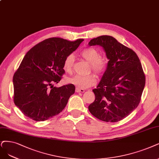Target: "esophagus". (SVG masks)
<instances>
[{"mask_svg":"<svg viewBox=\"0 0 159 159\" xmlns=\"http://www.w3.org/2000/svg\"><path fill=\"white\" fill-rule=\"evenodd\" d=\"M84 89H78V88H76L75 89V92H77V93H83L84 92Z\"/></svg>","mask_w":159,"mask_h":159,"instance_id":"obj_1","label":"esophagus"}]
</instances>
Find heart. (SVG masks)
<instances>
[{"mask_svg":"<svg viewBox=\"0 0 159 159\" xmlns=\"http://www.w3.org/2000/svg\"><path fill=\"white\" fill-rule=\"evenodd\" d=\"M79 56L90 63V71L92 70L97 76H101L106 71L107 67V60L101 57L99 50L95 48H86L79 52ZM75 58L73 54H69L65 58L63 69L67 73L73 70ZM67 83L73 84L80 89H85L96 84V78L93 74L88 75H74L67 79Z\"/></svg>","mask_w":159,"mask_h":159,"instance_id":"heart-1","label":"heart"}]
</instances>
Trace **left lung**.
I'll use <instances>...</instances> for the list:
<instances>
[{"instance_id": "8db88e82", "label": "left lung", "mask_w": 159, "mask_h": 159, "mask_svg": "<svg viewBox=\"0 0 159 159\" xmlns=\"http://www.w3.org/2000/svg\"><path fill=\"white\" fill-rule=\"evenodd\" d=\"M89 44L102 46L109 59L106 71L97 89L93 90L95 100L89 109L101 120L120 121L140 102L145 84L142 63L136 52L111 36L93 39Z\"/></svg>"}]
</instances>
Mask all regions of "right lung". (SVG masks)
<instances>
[{"mask_svg": "<svg viewBox=\"0 0 159 159\" xmlns=\"http://www.w3.org/2000/svg\"><path fill=\"white\" fill-rule=\"evenodd\" d=\"M84 39H47L29 50L13 76L14 102L23 114L44 121L61 113L75 86L55 87L65 73L63 61Z\"/></svg>", "mask_w": 159, "mask_h": 159, "instance_id": "add662e5", "label": "right lung"}]
</instances>
